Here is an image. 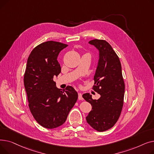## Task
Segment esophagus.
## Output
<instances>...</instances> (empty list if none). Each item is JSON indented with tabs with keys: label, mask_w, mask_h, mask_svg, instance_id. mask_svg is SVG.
Returning <instances> with one entry per match:
<instances>
[{
	"label": "esophagus",
	"mask_w": 154,
	"mask_h": 154,
	"mask_svg": "<svg viewBox=\"0 0 154 154\" xmlns=\"http://www.w3.org/2000/svg\"><path fill=\"white\" fill-rule=\"evenodd\" d=\"M78 98H79V100H83L82 94L80 93V92L78 93Z\"/></svg>",
	"instance_id": "1"
}]
</instances>
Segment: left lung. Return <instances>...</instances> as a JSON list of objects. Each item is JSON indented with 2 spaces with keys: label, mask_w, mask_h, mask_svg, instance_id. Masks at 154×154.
Instances as JSON below:
<instances>
[{
  "label": "left lung",
  "mask_w": 154,
  "mask_h": 154,
  "mask_svg": "<svg viewBox=\"0 0 154 154\" xmlns=\"http://www.w3.org/2000/svg\"><path fill=\"white\" fill-rule=\"evenodd\" d=\"M99 51L97 67L94 75V90L100 95L94 100L88 93L83 98L92 106L86 117L87 123L99 132L112 128L118 120L122 111L125 84L119 57L111 45L103 40L94 39L88 42Z\"/></svg>",
  "instance_id": "1"
}]
</instances>
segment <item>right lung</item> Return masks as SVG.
Wrapping results in <instances>:
<instances>
[{"label": "right lung", "instance_id": "right-lung-1", "mask_svg": "<svg viewBox=\"0 0 154 154\" xmlns=\"http://www.w3.org/2000/svg\"><path fill=\"white\" fill-rule=\"evenodd\" d=\"M67 46L47 41L35 47L27 59L23 82L29 107L37 122L47 128L58 127L66 122L78 98L72 86L62 91L53 80L61 72L59 54Z\"/></svg>", "mask_w": 154, "mask_h": 154}]
</instances>
